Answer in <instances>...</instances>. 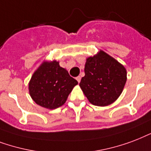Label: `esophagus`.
Segmentation results:
<instances>
[{
    "mask_svg": "<svg viewBox=\"0 0 151 151\" xmlns=\"http://www.w3.org/2000/svg\"><path fill=\"white\" fill-rule=\"evenodd\" d=\"M76 80L78 81V83H79L80 82V80H81V77L80 76H77L76 77Z\"/></svg>",
    "mask_w": 151,
    "mask_h": 151,
    "instance_id": "34e87169",
    "label": "esophagus"
}]
</instances>
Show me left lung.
Masks as SVG:
<instances>
[{
    "instance_id": "obj_1",
    "label": "left lung",
    "mask_w": 151,
    "mask_h": 151,
    "mask_svg": "<svg viewBox=\"0 0 151 151\" xmlns=\"http://www.w3.org/2000/svg\"><path fill=\"white\" fill-rule=\"evenodd\" d=\"M84 72L79 86L94 106H106L114 102L127 80L125 68L103 51L86 59Z\"/></svg>"
}]
</instances>
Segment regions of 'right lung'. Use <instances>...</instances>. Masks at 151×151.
I'll return each mask as SVG.
<instances>
[{"instance_id": "obj_1", "label": "right lung", "mask_w": 151, "mask_h": 151, "mask_svg": "<svg viewBox=\"0 0 151 151\" xmlns=\"http://www.w3.org/2000/svg\"><path fill=\"white\" fill-rule=\"evenodd\" d=\"M78 84L59 62H44L33 74L29 83V92L35 103L53 109L65 104L68 94Z\"/></svg>"}]
</instances>
